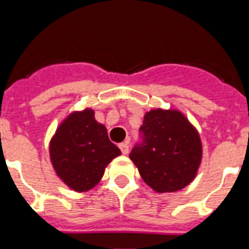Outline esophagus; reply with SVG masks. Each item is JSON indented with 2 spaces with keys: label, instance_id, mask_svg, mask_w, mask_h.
Masks as SVG:
<instances>
[{
  "label": "esophagus",
  "instance_id": "obj_1",
  "mask_svg": "<svg viewBox=\"0 0 249 249\" xmlns=\"http://www.w3.org/2000/svg\"><path fill=\"white\" fill-rule=\"evenodd\" d=\"M120 149H121V152H122L123 155H127V153H128V151H129L128 143H127V142H123V143H121L120 144Z\"/></svg>",
  "mask_w": 249,
  "mask_h": 249
}]
</instances>
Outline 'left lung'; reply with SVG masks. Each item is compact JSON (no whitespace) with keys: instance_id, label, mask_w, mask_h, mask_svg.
I'll list each match as a JSON object with an SVG mask.
<instances>
[{"instance_id":"1","label":"left lung","mask_w":249,"mask_h":249,"mask_svg":"<svg viewBox=\"0 0 249 249\" xmlns=\"http://www.w3.org/2000/svg\"><path fill=\"white\" fill-rule=\"evenodd\" d=\"M141 143L129 158L141 177L158 193L176 192L195 179L202 160L199 133L182 112L156 108L147 112Z\"/></svg>"}]
</instances>
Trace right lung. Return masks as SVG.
Instances as JSON below:
<instances>
[{
  "label": "right lung",
  "mask_w": 249,
  "mask_h": 249,
  "mask_svg": "<svg viewBox=\"0 0 249 249\" xmlns=\"http://www.w3.org/2000/svg\"><path fill=\"white\" fill-rule=\"evenodd\" d=\"M121 151L107 129L94 120V111L72 112L50 142V158L61 181L76 192H87L101 181L105 168Z\"/></svg>",
  "instance_id": "obj_1"
}]
</instances>
